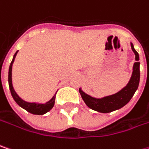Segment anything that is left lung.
<instances>
[{"mask_svg": "<svg viewBox=\"0 0 149 149\" xmlns=\"http://www.w3.org/2000/svg\"><path fill=\"white\" fill-rule=\"evenodd\" d=\"M131 47L135 54L136 62L133 65V71L132 77L127 86L124 87L120 91H119L116 93L106 97H103L101 99L93 98L92 96L85 93L81 88H79V93L82 96V99L88 107L100 113H109L125 106L133 97L134 93L138 88L139 81H140V69H139L140 62H138L139 55L134 49L132 43H131Z\"/></svg>", "mask_w": 149, "mask_h": 149, "instance_id": "1", "label": "left lung"}]
</instances>
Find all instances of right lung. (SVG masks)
Segmentation results:
<instances>
[{
	"mask_svg": "<svg viewBox=\"0 0 149 149\" xmlns=\"http://www.w3.org/2000/svg\"><path fill=\"white\" fill-rule=\"evenodd\" d=\"M17 54V51L15 53V55L13 56V61L10 64L9 66V72H8V83H9V88H10V91L12 93V96L13 98V100L15 102L20 106L22 107V109H26L28 112H29L31 114L33 115H44L45 113H47L48 111H49L50 109L53 108L54 104H55V100H56V94L52 97V99L50 100H49L48 102L45 103V104H40V103H30V102H27V101L22 100L17 93L15 92L13 86V81H12V70H13V64L15 60V57Z\"/></svg>",
	"mask_w": 149,
	"mask_h": 149,
	"instance_id": "1",
	"label": "right lung"
}]
</instances>
